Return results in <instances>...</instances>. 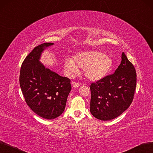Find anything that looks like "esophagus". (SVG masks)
<instances>
[{
	"label": "esophagus",
	"instance_id": "esophagus-1",
	"mask_svg": "<svg viewBox=\"0 0 153 153\" xmlns=\"http://www.w3.org/2000/svg\"><path fill=\"white\" fill-rule=\"evenodd\" d=\"M71 85H72V87L73 88H76V87H78L79 86H80V83L78 82H72Z\"/></svg>",
	"mask_w": 153,
	"mask_h": 153
}]
</instances>
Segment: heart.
Here are the masks:
<instances>
[{
	"label": "heart",
	"instance_id": "1",
	"mask_svg": "<svg viewBox=\"0 0 153 153\" xmlns=\"http://www.w3.org/2000/svg\"><path fill=\"white\" fill-rule=\"evenodd\" d=\"M73 59L67 58L64 66L68 74L73 75L78 68H83L84 75L91 81H97L104 77L112 66V59L100 51H87L78 53Z\"/></svg>",
	"mask_w": 153,
	"mask_h": 153
}]
</instances>
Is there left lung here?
<instances>
[{"label": "left lung", "instance_id": "1", "mask_svg": "<svg viewBox=\"0 0 153 153\" xmlns=\"http://www.w3.org/2000/svg\"><path fill=\"white\" fill-rule=\"evenodd\" d=\"M136 76L135 68L123 52L121 63L115 73L90 86L91 114L101 120H112L123 114L132 102Z\"/></svg>", "mask_w": 153, "mask_h": 153}]
</instances>
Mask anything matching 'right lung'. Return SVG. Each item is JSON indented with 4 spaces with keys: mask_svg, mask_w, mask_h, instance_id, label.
<instances>
[{
    "mask_svg": "<svg viewBox=\"0 0 153 153\" xmlns=\"http://www.w3.org/2000/svg\"><path fill=\"white\" fill-rule=\"evenodd\" d=\"M45 42L36 46L22 63L19 83L27 105L40 117L55 119L65 108L71 86L70 80L46 68L39 62L41 52L53 45Z\"/></svg>",
    "mask_w": 153,
    "mask_h": 153,
    "instance_id": "add662e5",
    "label": "right lung"
}]
</instances>
